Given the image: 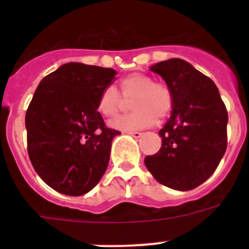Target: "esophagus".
Wrapping results in <instances>:
<instances>
[{
  "instance_id": "obj_1",
  "label": "esophagus",
  "mask_w": 249,
  "mask_h": 249,
  "mask_svg": "<svg viewBox=\"0 0 249 249\" xmlns=\"http://www.w3.org/2000/svg\"><path fill=\"white\" fill-rule=\"evenodd\" d=\"M127 133L131 136H133L135 138H140V137H142V135H143L142 132H138V131H127Z\"/></svg>"
}]
</instances>
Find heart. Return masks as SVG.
I'll list each match as a JSON object with an SVG mask.
<instances>
[{
	"label": "heart",
	"instance_id": "obj_1",
	"mask_svg": "<svg viewBox=\"0 0 249 249\" xmlns=\"http://www.w3.org/2000/svg\"><path fill=\"white\" fill-rule=\"evenodd\" d=\"M121 92L113 86H107L100 93L97 109L105 117H114L122 108L126 100L131 101L133 111L111 121L113 128L122 131L142 129L163 120L173 108V92L163 82H153L146 73H131L120 81ZM124 97L122 98V96Z\"/></svg>",
	"mask_w": 249,
	"mask_h": 249
}]
</instances>
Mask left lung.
Here are the masks:
<instances>
[{"instance_id": "1", "label": "left lung", "mask_w": 249, "mask_h": 249, "mask_svg": "<svg viewBox=\"0 0 249 249\" xmlns=\"http://www.w3.org/2000/svg\"><path fill=\"white\" fill-rule=\"evenodd\" d=\"M149 70L166 81L175 102L160 131L162 146L144 164L160 184L193 190L213 175L227 148V108L214 82L183 59H167Z\"/></svg>"}]
</instances>
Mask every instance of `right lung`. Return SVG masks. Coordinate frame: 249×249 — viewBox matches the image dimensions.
I'll return each mask as SVG.
<instances>
[{"label":"right lung","mask_w":249,"mask_h":249,"mask_svg":"<svg viewBox=\"0 0 249 249\" xmlns=\"http://www.w3.org/2000/svg\"><path fill=\"white\" fill-rule=\"evenodd\" d=\"M116 74L71 62L39 82L26 112L27 152L37 175L57 192L82 196L105 175L121 132L106 127L97 102Z\"/></svg>","instance_id":"1"}]
</instances>
